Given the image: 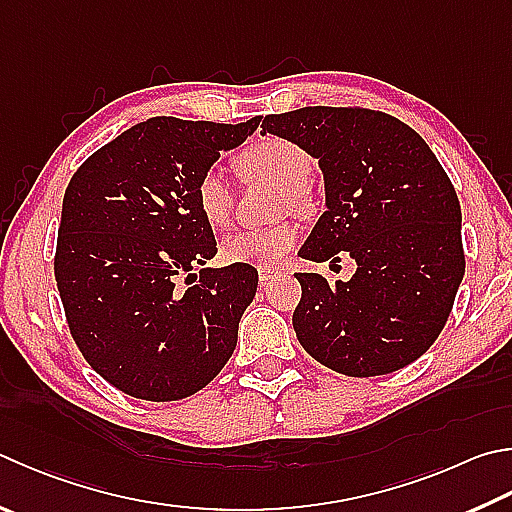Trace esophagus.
<instances>
[{
    "label": "esophagus",
    "instance_id": "esophagus-1",
    "mask_svg": "<svg viewBox=\"0 0 512 512\" xmlns=\"http://www.w3.org/2000/svg\"><path fill=\"white\" fill-rule=\"evenodd\" d=\"M257 275H259V282L266 284L268 280H271V277L277 275V268L275 266H259L257 268Z\"/></svg>",
    "mask_w": 512,
    "mask_h": 512
}]
</instances>
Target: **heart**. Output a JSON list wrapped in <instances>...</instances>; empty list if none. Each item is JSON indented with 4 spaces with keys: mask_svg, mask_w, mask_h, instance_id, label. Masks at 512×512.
I'll return each instance as SVG.
<instances>
[{
    "mask_svg": "<svg viewBox=\"0 0 512 512\" xmlns=\"http://www.w3.org/2000/svg\"><path fill=\"white\" fill-rule=\"evenodd\" d=\"M235 163L244 176L280 185L282 192L277 194V212L304 210L309 206L306 183L311 179L313 161L304 147L288 138L266 136L246 147ZM194 203L203 221L212 228H221L230 221L235 194L217 167H210L199 176L194 185ZM297 237H300V230L293 221H277L268 228L241 230L230 235L221 244V255L232 264L275 266L295 248Z\"/></svg>",
    "mask_w": 512,
    "mask_h": 512,
    "instance_id": "1",
    "label": "heart"
}]
</instances>
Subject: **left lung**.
Segmentation results:
<instances>
[{"instance_id":"left-lung-1","label":"left lung","mask_w":512,"mask_h":512,"mask_svg":"<svg viewBox=\"0 0 512 512\" xmlns=\"http://www.w3.org/2000/svg\"><path fill=\"white\" fill-rule=\"evenodd\" d=\"M264 134L304 147L324 174L327 210L302 246L311 262L349 253L356 273L329 284L297 273V340L345 376H383L432 347L466 273L461 206L439 159L410 125L362 107L271 114Z\"/></svg>"}]
</instances>
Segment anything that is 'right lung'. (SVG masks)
Instances as JSON below:
<instances>
[{"label":"right lung","mask_w":512,"mask_h":512,"mask_svg":"<svg viewBox=\"0 0 512 512\" xmlns=\"http://www.w3.org/2000/svg\"><path fill=\"white\" fill-rule=\"evenodd\" d=\"M259 120L156 116L102 145L71 176L55 282L82 356L120 392L179 401L206 387L235 351L257 271L230 264L201 268L199 280L190 273L217 255L194 185ZM185 272L195 284L181 289Z\"/></svg>","instance_id":"right-lung-1"}]
</instances>
